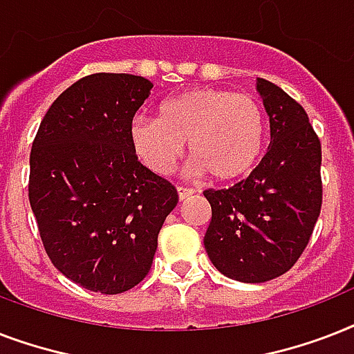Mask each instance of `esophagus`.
Segmentation results:
<instances>
[{"label": "esophagus", "mask_w": 354, "mask_h": 354, "mask_svg": "<svg viewBox=\"0 0 354 354\" xmlns=\"http://www.w3.org/2000/svg\"><path fill=\"white\" fill-rule=\"evenodd\" d=\"M194 191L191 187H183V185H180L178 187V198L180 200H187L189 196H193Z\"/></svg>", "instance_id": "34e87169"}]
</instances>
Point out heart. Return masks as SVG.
<instances>
[{"label": "heart", "mask_w": 354, "mask_h": 354, "mask_svg": "<svg viewBox=\"0 0 354 354\" xmlns=\"http://www.w3.org/2000/svg\"><path fill=\"white\" fill-rule=\"evenodd\" d=\"M130 141L139 160L158 174L172 171L187 143L194 171L215 182H235L263 154L266 115L252 95L193 88L161 102L158 119H136Z\"/></svg>", "instance_id": "b5f03b06"}]
</instances>
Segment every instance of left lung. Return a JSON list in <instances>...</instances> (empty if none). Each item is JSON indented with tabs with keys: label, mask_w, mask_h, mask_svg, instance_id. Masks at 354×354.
Here are the masks:
<instances>
[{
	"label": "left lung",
	"mask_w": 354,
	"mask_h": 354,
	"mask_svg": "<svg viewBox=\"0 0 354 354\" xmlns=\"http://www.w3.org/2000/svg\"><path fill=\"white\" fill-rule=\"evenodd\" d=\"M270 115V147L252 174L227 189H207L204 236L215 268L242 283L275 279L296 264L322 211V143L307 112L270 80L259 79Z\"/></svg>",
	"instance_id": "8db88e82"
}]
</instances>
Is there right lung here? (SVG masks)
<instances>
[{"label":"right lung","mask_w":354,"mask_h":354,"mask_svg":"<svg viewBox=\"0 0 354 354\" xmlns=\"http://www.w3.org/2000/svg\"><path fill=\"white\" fill-rule=\"evenodd\" d=\"M149 79L93 73L62 91L30 149L29 202L47 257L88 290L121 294L145 279L176 187L138 160L133 115Z\"/></svg>","instance_id":"1"}]
</instances>
